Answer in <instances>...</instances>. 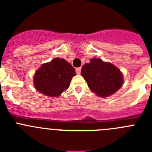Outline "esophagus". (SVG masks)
<instances>
[{
	"label": "esophagus",
	"mask_w": 152,
	"mask_h": 152,
	"mask_svg": "<svg viewBox=\"0 0 152 152\" xmlns=\"http://www.w3.org/2000/svg\"><path fill=\"white\" fill-rule=\"evenodd\" d=\"M80 72H81V68H76V73H77V75H80Z\"/></svg>",
	"instance_id": "obj_1"
}]
</instances>
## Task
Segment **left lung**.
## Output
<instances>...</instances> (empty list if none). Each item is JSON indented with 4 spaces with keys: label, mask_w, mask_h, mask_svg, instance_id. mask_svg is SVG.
<instances>
[{
    "label": "left lung",
    "mask_w": 152,
    "mask_h": 152,
    "mask_svg": "<svg viewBox=\"0 0 152 152\" xmlns=\"http://www.w3.org/2000/svg\"><path fill=\"white\" fill-rule=\"evenodd\" d=\"M81 76L88 88L98 96L107 97L116 93L123 84L121 71L110 62L94 58L83 65Z\"/></svg>",
    "instance_id": "obj_1"
}]
</instances>
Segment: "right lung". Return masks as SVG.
I'll return each instance as SVG.
<instances>
[{
    "mask_svg": "<svg viewBox=\"0 0 152 152\" xmlns=\"http://www.w3.org/2000/svg\"><path fill=\"white\" fill-rule=\"evenodd\" d=\"M76 75L75 68L66 60L56 58L42 64L33 76V84L37 91L47 96H58L69 88L72 77Z\"/></svg>",
    "mask_w": 152,
    "mask_h": 152,
    "instance_id": "add662e5",
    "label": "right lung"
}]
</instances>
